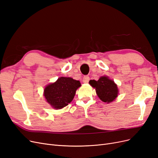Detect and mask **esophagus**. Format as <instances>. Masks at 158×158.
Here are the masks:
<instances>
[{
    "label": "esophagus",
    "instance_id": "1",
    "mask_svg": "<svg viewBox=\"0 0 158 158\" xmlns=\"http://www.w3.org/2000/svg\"><path fill=\"white\" fill-rule=\"evenodd\" d=\"M89 81H90V77H89V76H88V75H85V76L83 77V82L84 83H88Z\"/></svg>",
    "mask_w": 158,
    "mask_h": 158
}]
</instances>
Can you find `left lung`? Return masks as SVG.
Segmentation results:
<instances>
[{
    "instance_id": "1",
    "label": "left lung",
    "mask_w": 158,
    "mask_h": 158,
    "mask_svg": "<svg viewBox=\"0 0 158 158\" xmlns=\"http://www.w3.org/2000/svg\"><path fill=\"white\" fill-rule=\"evenodd\" d=\"M89 83L95 88L96 93L102 101L108 103L117 98L118 94L117 85L108 77H101L98 81L91 80Z\"/></svg>"
}]
</instances>
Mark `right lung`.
Returning a JSON list of instances; mask_svg holds the SVG:
<instances>
[{"mask_svg": "<svg viewBox=\"0 0 158 158\" xmlns=\"http://www.w3.org/2000/svg\"><path fill=\"white\" fill-rule=\"evenodd\" d=\"M81 86L79 81L71 77H61L54 83L48 85L44 95L47 102L54 108L60 109L73 100L77 89Z\"/></svg>", "mask_w": 158, "mask_h": 158, "instance_id": "1", "label": "right lung"}]
</instances>
